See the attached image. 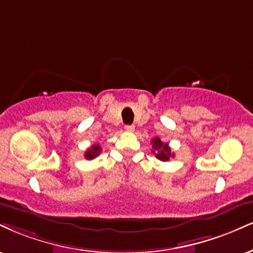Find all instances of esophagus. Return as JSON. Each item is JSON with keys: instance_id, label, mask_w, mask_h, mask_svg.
<instances>
[{"instance_id": "1", "label": "esophagus", "mask_w": 253, "mask_h": 253, "mask_svg": "<svg viewBox=\"0 0 253 253\" xmlns=\"http://www.w3.org/2000/svg\"><path fill=\"white\" fill-rule=\"evenodd\" d=\"M134 125H126V126H125V129L127 130V132H134Z\"/></svg>"}]
</instances>
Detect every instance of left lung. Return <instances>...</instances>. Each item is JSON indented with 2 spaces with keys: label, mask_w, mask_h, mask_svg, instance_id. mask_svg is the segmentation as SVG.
Here are the masks:
<instances>
[{
  "label": "left lung",
  "mask_w": 253,
  "mask_h": 253,
  "mask_svg": "<svg viewBox=\"0 0 253 253\" xmlns=\"http://www.w3.org/2000/svg\"><path fill=\"white\" fill-rule=\"evenodd\" d=\"M152 148H153L152 152L161 161H169V158L174 157V153H171V148H169V144L161 141L160 138H158V136L152 140Z\"/></svg>",
  "instance_id": "1"
}]
</instances>
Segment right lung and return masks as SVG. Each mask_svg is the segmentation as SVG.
<instances>
[{
	"label": "right lung",
	"instance_id": "obj_1",
	"mask_svg": "<svg viewBox=\"0 0 253 253\" xmlns=\"http://www.w3.org/2000/svg\"><path fill=\"white\" fill-rule=\"evenodd\" d=\"M100 152H101V147H100L99 144H95V145H93L90 148H88L86 152H84V158L88 160H92V159H94V158H96L97 156H99Z\"/></svg>",
	"mask_w": 253,
	"mask_h": 253
}]
</instances>
